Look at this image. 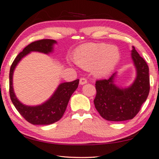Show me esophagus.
<instances>
[{
	"instance_id": "1",
	"label": "esophagus",
	"mask_w": 159,
	"mask_h": 159,
	"mask_svg": "<svg viewBox=\"0 0 159 159\" xmlns=\"http://www.w3.org/2000/svg\"><path fill=\"white\" fill-rule=\"evenodd\" d=\"M87 82V80L85 79V78H83V77L80 78V84L83 85L84 84H86Z\"/></svg>"
}]
</instances>
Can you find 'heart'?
Returning a JSON list of instances; mask_svg holds the SVG:
<instances>
[{
  "mask_svg": "<svg viewBox=\"0 0 159 159\" xmlns=\"http://www.w3.org/2000/svg\"><path fill=\"white\" fill-rule=\"evenodd\" d=\"M120 52L118 47L105 43H84L75 50V62L85 70H91L96 77H105L118 63Z\"/></svg>",
  "mask_w": 159,
  "mask_h": 159,
  "instance_id": "heart-1",
  "label": "heart"
}]
</instances>
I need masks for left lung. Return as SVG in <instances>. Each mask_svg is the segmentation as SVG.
Listing matches in <instances>:
<instances>
[{
    "mask_svg": "<svg viewBox=\"0 0 159 159\" xmlns=\"http://www.w3.org/2000/svg\"><path fill=\"white\" fill-rule=\"evenodd\" d=\"M131 58L136 71L134 82L122 88L114 83L117 72L107 80H98L94 104L103 118L110 121H124L133 119L148 98L150 90L149 69L146 61L132 47Z\"/></svg>",
    "mask_w": 159,
    "mask_h": 159,
    "instance_id": "obj_1",
    "label": "left lung"
}]
</instances>
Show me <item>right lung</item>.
<instances>
[{
    "label": "right lung",
    "mask_w": 159,
    "mask_h": 159,
    "mask_svg": "<svg viewBox=\"0 0 159 159\" xmlns=\"http://www.w3.org/2000/svg\"><path fill=\"white\" fill-rule=\"evenodd\" d=\"M57 41L53 39H42L34 41L18 54L11 64L9 73V93L11 100L18 112L33 125H49L59 120L63 116L69 100L79 84V80L61 83L49 100L41 105L29 106L20 102L16 96L13 87V75L15 68L25 56L31 52L48 54L54 50Z\"/></svg>",
    "instance_id": "1"
}]
</instances>
